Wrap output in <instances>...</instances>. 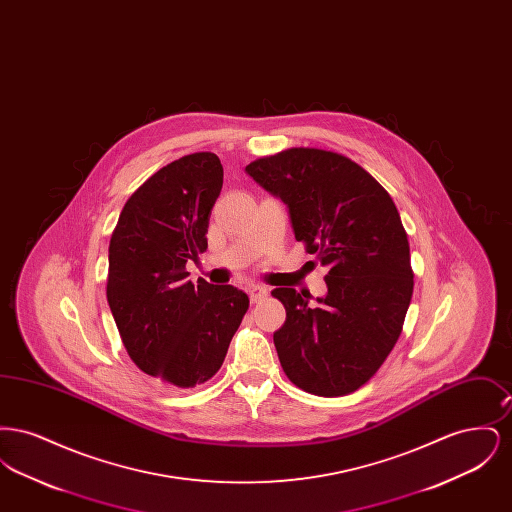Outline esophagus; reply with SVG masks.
Returning a JSON list of instances; mask_svg holds the SVG:
<instances>
[{
	"mask_svg": "<svg viewBox=\"0 0 512 512\" xmlns=\"http://www.w3.org/2000/svg\"><path fill=\"white\" fill-rule=\"evenodd\" d=\"M247 293H249V299H251V303H257V301H261V299H265L268 295V290L265 286H259V284H251V286H247Z\"/></svg>",
	"mask_w": 512,
	"mask_h": 512,
	"instance_id": "1",
	"label": "esophagus"
}]
</instances>
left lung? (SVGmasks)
<instances>
[{"mask_svg": "<svg viewBox=\"0 0 512 512\" xmlns=\"http://www.w3.org/2000/svg\"><path fill=\"white\" fill-rule=\"evenodd\" d=\"M245 172L288 207L293 234L328 268L326 293L276 288L286 322L274 345L301 390H359L390 355L413 297L409 240L390 194L340 153L292 147Z\"/></svg>", "mask_w": 512, "mask_h": 512, "instance_id": "obj_1", "label": "left lung"}]
</instances>
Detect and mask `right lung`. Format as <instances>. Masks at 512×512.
<instances>
[{
  "label": "right lung",
  "mask_w": 512,
  "mask_h": 512,
  "mask_svg": "<svg viewBox=\"0 0 512 512\" xmlns=\"http://www.w3.org/2000/svg\"><path fill=\"white\" fill-rule=\"evenodd\" d=\"M222 178L215 153L172 161L130 195L109 244L107 301L122 343L140 370L176 388L219 372L249 307L230 284L186 280V263L207 249Z\"/></svg>",
  "instance_id": "add662e5"
}]
</instances>
